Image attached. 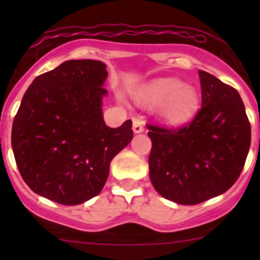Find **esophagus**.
<instances>
[{
  "label": "esophagus",
  "instance_id": "34e87169",
  "mask_svg": "<svg viewBox=\"0 0 260 260\" xmlns=\"http://www.w3.org/2000/svg\"><path fill=\"white\" fill-rule=\"evenodd\" d=\"M143 131H145V123H143L141 119L135 118V119H133V132L141 133L143 132Z\"/></svg>",
  "mask_w": 260,
  "mask_h": 260
}]
</instances>
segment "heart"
I'll return each mask as SVG.
<instances>
[{
	"instance_id": "obj_1",
	"label": "heart",
	"mask_w": 260,
	"mask_h": 260,
	"mask_svg": "<svg viewBox=\"0 0 260 260\" xmlns=\"http://www.w3.org/2000/svg\"><path fill=\"white\" fill-rule=\"evenodd\" d=\"M135 96L142 104H158V115L171 124L190 119L198 111L200 101L195 86L172 78L151 81L137 89Z\"/></svg>"
}]
</instances>
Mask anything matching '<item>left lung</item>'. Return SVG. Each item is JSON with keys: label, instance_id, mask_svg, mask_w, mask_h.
<instances>
[{"label": "left lung", "instance_id": "left-lung-1", "mask_svg": "<svg viewBox=\"0 0 260 260\" xmlns=\"http://www.w3.org/2000/svg\"><path fill=\"white\" fill-rule=\"evenodd\" d=\"M199 77L201 108L191 122L177 128L147 124L152 185L181 205H196L229 190L250 147V123L237 89L203 70Z\"/></svg>", "mask_w": 260, "mask_h": 260}]
</instances>
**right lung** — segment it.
I'll use <instances>...</instances> for the list:
<instances>
[{"label": "right lung", "instance_id": "right-lung-1", "mask_svg": "<svg viewBox=\"0 0 260 260\" xmlns=\"http://www.w3.org/2000/svg\"><path fill=\"white\" fill-rule=\"evenodd\" d=\"M108 72L98 60H68L35 78L12 124L17 169L38 195L78 205L98 195L111 161L133 138L132 120L111 128L102 114Z\"/></svg>", "mask_w": 260, "mask_h": 260}]
</instances>
